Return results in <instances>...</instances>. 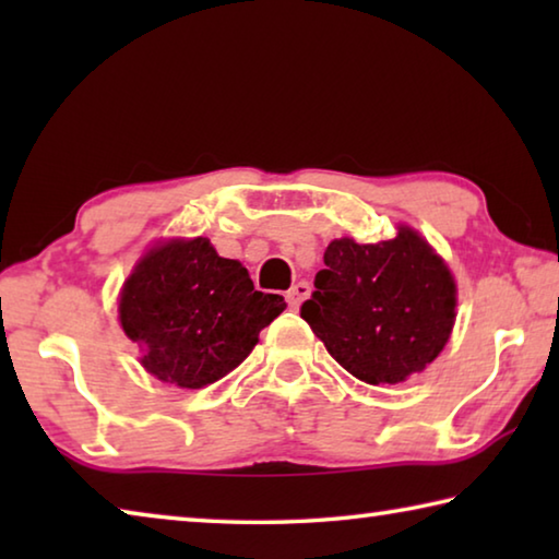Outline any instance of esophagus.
Listing matches in <instances>:
<instances>
[{"label":"esophagus","mask_w":559,"mask_h":559,"mask_svg":"<svg viewBox=\"0 0 559 559\" xmlns=\"http://www.w3.org/2000/svg\"><path fill=\"white\" fill-rule=\"evenodd\" d=\"M310 296V286L306 281H298L296 286H293L288 293H286V300H288V306L293 308V310H298L300 308V302L306 300Z\"/></svg>","instance_id":"34e87169"}]
</instances>
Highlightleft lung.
I'll list each match as a JSON object with an SVG mask.
<instances>
[{
  "mask_svg": "<svg viewBox=\"0 0 559 559\" xmlns=\"http://www.w3.org/2000/svg\"><path fill=\"white\" fill-rule=\"evenodd\" d=\"M300 318L349 374L396 384L421 372L449 343L456 281L429 241L400 226L390 241L335 239Z\"/></svg>",
  "mask_w": 559,
  "mask_h": 559,
  "instance_id": "8db88e82",
  "label": "left lung"
}]
</instances>
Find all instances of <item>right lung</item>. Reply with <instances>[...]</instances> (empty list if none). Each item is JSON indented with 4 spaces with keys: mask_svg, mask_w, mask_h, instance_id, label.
Segmentation results:
<instances>
[{
    "mask_svg": "<svg viewBox=\"0 0 559 559\" xmlns=\"http://www.w3.org/2000/svg\"><path fill=\"white\" fill-rule=\"evenodd\" d=\"M286 308L204 236L153 246L120 290V325L150 374L182 390L222 380Z\"/></svg>",
    "mask_w": 559,
    "mask_h": 559,
    "instance_id": "add662e5",
    "label": "right lung"
}]
</instances>
